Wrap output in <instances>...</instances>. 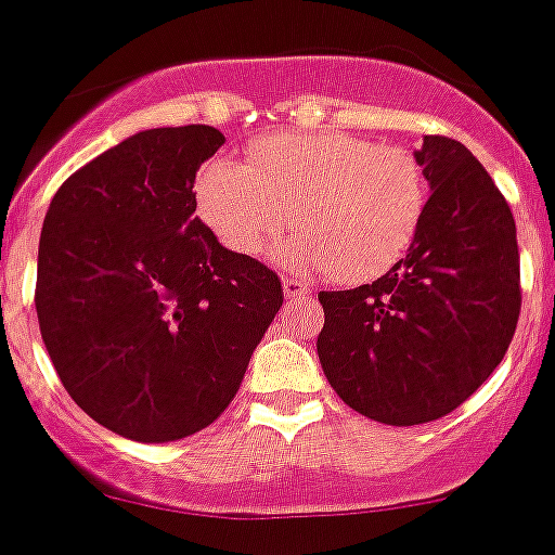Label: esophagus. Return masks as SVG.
<instances>
[{
    "instance_id": "esophagus-1",
    "label": "esophagus",
    "mask_w": 555,
    "mask_h": 555,
    "mask_svg": "<svg viewBox=\"0 0 555 555\" xmlns=\"http://www.w3.org/2000/svg\"><path fill=\"white\" fill-rule=\"evenodd\" d=\"M283 294H286V299H308L313 297V288L294 281V278H283Z\"/></svg>"
}]
</instances>
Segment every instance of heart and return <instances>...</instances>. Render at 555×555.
Returning <instances> with one entry per match:
<instances>
[{"label":"heart","instance_id":"1","mask_svg":"<svg viewBox=\"0 0 555 555\" xmlns=\"http://www.w3.org/2000/svg\"><path fill=\"white\" fill-rule=\"evenodd\" d=\"M195 207L229 250L253 256L288 225L274 258L365 283L389 272L414 245L427 212L420 157L351 133H272L247 163L218 155L195 173Z\"/></svg>","mask_w":555,"mask_h":555}]
</instances>
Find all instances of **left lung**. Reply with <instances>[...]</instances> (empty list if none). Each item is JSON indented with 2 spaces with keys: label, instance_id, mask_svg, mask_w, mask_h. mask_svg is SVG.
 <instances>
[{
  "label": "left lung",
  "instance_id": "8db88e82",
  "mask_svg": "<svg viewBox=\"0 0 555 555\" xmlns=\"http://www.w3.org/2000/svg\"><path fill=\"white\" fill-rule=\"evenodd\" d=\"M427 212L414 245L378 281L321 292L319 360L340 400L384 425H422L472 398L520 315L515 220L482 163L425 135Z\"/></svg>",
  "mask_w": 555,
  "mask_h": 555
}]
</instances>
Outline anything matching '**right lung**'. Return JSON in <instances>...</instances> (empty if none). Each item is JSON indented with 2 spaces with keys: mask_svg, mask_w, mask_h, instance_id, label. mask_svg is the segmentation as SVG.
Wrapping results in <instances>:
<instances>
[{
  "mask_svg": "<svg viewBox=\"0 0 555 555\" xmlns=\"http://www.w3.org/2000/svg\"><path fill=\"white\" fill-rule=\"evenodd\" d=\"M209 125L130 135L51 198L35 308L67 395L103 427L166 444L212 425L283 305L278 274L195 218Z\"/></svg>",
  "mask_w": 555,
  "mask_h": 555,
  "instance_id": "add662e5",
  "label": "right lung"
}]
</instances>
